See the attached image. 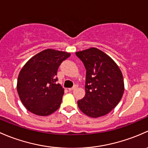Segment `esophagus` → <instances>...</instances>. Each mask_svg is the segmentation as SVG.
Instances as JSON below:
<instances>
[{
  "label": "esophagus",
  "instance_id": "34e87169",
  "mask_svg": "<svg viewBox=\"0 0 148 148\" xmlns=\"http://www.w3.org/2000/svg\"><path fill=\"white\" fill-rule=\"evenodd\" d=\"M77 85H74L73 87V88H68V90H69L70 91H72V90H75V88H77Z\"/></svg>",
  "mask_w": 148,
  "mask_h": 148
}]
</instances>
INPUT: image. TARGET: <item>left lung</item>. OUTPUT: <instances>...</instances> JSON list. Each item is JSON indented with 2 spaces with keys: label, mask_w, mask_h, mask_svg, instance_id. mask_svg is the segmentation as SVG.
<instances>
[{
  "label": "left lung",
  "mask_w": 148,
  "mask_h": 148,
  "mask_svg": "<svg viewBox=\"0 0 148 148\" xmlns=\"http://www.w3.org/2000/svg\"><path fill=\"white\" fill-rule=\"evenodd\" d=\"M86 69L85 95L77 101L79 109L88 116H104L114 109L125 90L123 74L116 63L103 51L90 48L75 53Z\"/></svg>",
  "instance_id": "1"
}]
</instances>
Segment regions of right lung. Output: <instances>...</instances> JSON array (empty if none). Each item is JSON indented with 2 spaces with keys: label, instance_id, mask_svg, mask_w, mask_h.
<instances>
[{
  "label": "right lung",
  "instance_id": "right-lung-1",
  "mask_svg": "<svg viewBox=\"0 0 148 148\" xmlns=\"http://www.w3.org/2000/svg\"><path fill=\"white\" fill-rule=\"evenodd\" d=\"M71 56L67 52L45 49L35 55L20 71L17 91L28 110L40 116L56 112L62 102L64 88L58 84L59 65Z\"/></svg>",
  "mask_w": 148,
  "mask_h": 148
}]
</instances>
